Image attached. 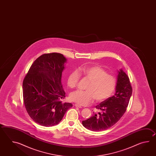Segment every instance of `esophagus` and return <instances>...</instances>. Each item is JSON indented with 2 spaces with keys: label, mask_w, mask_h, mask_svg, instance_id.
<instances>
[{
  "label": "esophagus",
  "mask_w": 156,
  "mask_h": 156,
  "mask_svg": "<svg viewBox=\"0 0 156 156\" xmlns=\"http://www.w3.org/2000/svg\"><path fill=\"white\" fill-rule=\"evenodd\" d=\"M74 106H75V107H77V108H82V106H80L79 105H78V104H75L74 105Z\"/></svg>",
  "instance_id": "1"
}]
</instances>
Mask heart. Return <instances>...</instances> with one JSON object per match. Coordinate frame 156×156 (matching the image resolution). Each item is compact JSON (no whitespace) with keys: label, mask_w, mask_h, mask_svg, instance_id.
I'll return each mask as SVG.
<instances>
[{"label":"heart","mask_w":156,"mask_h":156,"mask_svg":"<svg viewBox=\"0 0 156 156\" xmlns=\"http://www.w3.org/2000/svg\"><path fill=\"white\" fill-rule=\"evenodd\" d=\"M80 73L90 80L87 85V90H76L71 93L70 99L81 105L86 106L95 99L101 102L109 98L116 86L115 77L109 74L106 70L100 66L85 67L80 69ZM80 74L77 70L69 74L67 79V86L73 89L76 87L80 79Z\"/></svg>","instance_id":"1"}]
</instances>
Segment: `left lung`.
I'll return each instance as SVG.
<instances>
[{
	"mask_svg": "<svg viewBox=\"0 0 156 156\" xmlns=\"http://www.w3.org/2000/svg\"><path fill=\"white\" fill-rule=\"evenodd\" d=\"M115 93L96 105L98 113H93L89 119L83 120V126L87 129L99 132L107 129L117 123L126 111L132 87L129 79L122 69L118 71Z\"/></svg>",
	"mask_w": 156,
	"mask_h": 156,
	"instance_id": "8db88e82",
	"label": "left lung"
}]
</instances>
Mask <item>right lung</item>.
<instances>
[{
  "label": "right lung",
  "mask_w": 156,
  "mask_h": 156,
  "mask_svg": "<svg viewBox=\"0 0 156 156\" xmlns=\"http://www.w3.org/2000/svg\"><path fill=\"white\" fill-rule=\"evenodd\" d=\"M66 62L61 53L44 54L34 61L24 79L25 108L30 117L41 126L57 125L73 107L71 103L61 101L66 97L61 77Z\"/></svg>",
  "instance_id": "add662e5"
}]
</instances>
